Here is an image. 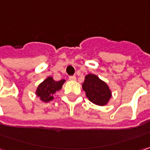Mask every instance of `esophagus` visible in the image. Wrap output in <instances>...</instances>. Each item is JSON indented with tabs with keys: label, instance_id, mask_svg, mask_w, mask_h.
Wrapping results in <instances>:
<instances>
[{
	"label": "esophagus",
	"instance_id": "obj_1",
	"mask_svg": "<svg viewBox=\"0 0 150 150\" xmlns=\"http://www.w3.org/2000/svg\"><path fill=\"white\" fill-rule=\"evenodd\" d=\"M69 81H75L76 80V77H75V75H71V76L69 77Z\"/></svg>",
	"mask_w": 150,
	"mask_h": 150
}]
</instances>
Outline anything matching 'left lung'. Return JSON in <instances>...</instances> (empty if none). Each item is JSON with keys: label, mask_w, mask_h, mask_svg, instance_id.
Wrapping results in <instances>:
<instances>
[{"label": "left lung", "mask_w": 150, "mask_h": 150, "mask_svg": "<svg viewBox=\"0 0 150 150\" xmlns=\"http://www.w3.org/2000/svg\"><path fill=\"white\" fill-rule=\"evenodd\" d=\"M82 88L86 91L88 99L98 106L106 105L112 96L108 85L92 74L86 76Z\"/></svg>", "instance_id": "1"}]
</instances>
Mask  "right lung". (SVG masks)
<instances>
[{
    "label": "right lung",
    "mask_w": 150,
    "mask_h": 150,
    "mask_svg": "<svg viewBox=\"0 0 150 150\" xmlns=\"http://www.w3.org/2000/svg\"><path fill=\"white\" fill-rule=\"evenodd\" d=\"M64 81H65L64 80L55 81L52 77L47 78L38 86L36 91L37 96H39L42 101L48 102L52 101L54 99L53 96L56 91H59L62 88L63 84L64 83Z\"/></svg>",
    "instance_id": "obj_1"
}]
</instances>
